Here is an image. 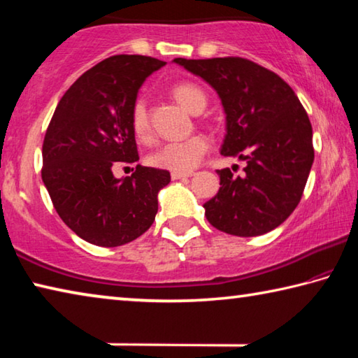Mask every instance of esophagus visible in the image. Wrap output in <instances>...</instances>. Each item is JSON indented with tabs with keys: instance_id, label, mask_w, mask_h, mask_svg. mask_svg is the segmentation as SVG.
<instances>
[{
	"instance_id": "esophagus-1",
	"label": "esophagus",
	"mask_w": 358,
	"mask_h": 358,
	"mask_svg": "<svg viewBox=\"0 0 358 358\" xmlns=\"http://www.w3.org/2000/svg\"><path fill=\"white\" fill-rule=\"evenodd\" d=\"M172 180H180V178H187L192 177L194 172H172Z\"/></svg>"
}]
</instances>
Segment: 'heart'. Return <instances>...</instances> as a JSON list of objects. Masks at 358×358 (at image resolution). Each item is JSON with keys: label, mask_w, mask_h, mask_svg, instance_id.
Instances as JSON below:
<instances>
[{"label": "heart", "mask_w": 358, "mask_h": 358, "mask_svg": "<svg viewBox=\"0 0 358 358\" xmlns=\"http://www.w3.org/2000/svg\"><path fill=\"white\" fill-rule=\"evenodd\" d=\"M171 93L173 99L189 113H201L207 106V94L196 83L180 82L173 85ZM131 126L141 141H148L151 123L147 102L143 99H137L132 106ZM208 148V138L202 134H194L181 141H171L159 145L150 155V164L172 172H189L199 166Z\"/></svg>", "instance_id": "heart-1"}]
</instances>
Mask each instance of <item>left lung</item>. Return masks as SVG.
I'll use <instances>...</instances> for the list:
<instances>
[{
  "label": "left lung",
  "instance_id": "obj_1",
  "mask_svg": "<svg viewBox=\"0 0 358 358\" xmlns=\"http://www.w3.org/2000/svg\"><path fill=\"white\" fill-rule=\"evenodd\" d=\"M173 62L216 90L227 129L221 155L246 161L243 177L217 171L220 191L203 203L208 222L237 237L276 229L299 205L314 161L313 128L294 90L246 58Z\"/></svg>",
  "mask_w": 358,
  "mask_h": 358
}]
</instances>
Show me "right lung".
Returning a JSON list of instances; mask_svg holds the SVG:
<instances>
[{"label": "right lung", "mask_w": 358, "mask_h": 358, "mask_svg": "<svg viewBox=\"0 0 358 358\" xmlns=\"http://www.w3.org/2000/svg\"><path fill=\"white\" fill-rule=\"evenodd\" d=\"M166 63L143 55H113L71 85L42 143V181L63 222L88 243L113 248L147 232L157 192L171 183L162 169L137 166L115 178L121 162L138 161L131 110L138 88Z\"/></svg>", "instance_id": "add662e5"}]
</instances>
